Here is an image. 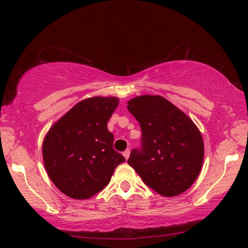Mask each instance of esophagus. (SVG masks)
<instances>
[{
	"mask_svg": "<svg viewBox=\"0 0 248 248\" xmlns=\"http://www.w3.org/2000/svg\"><path fill=\"white\" fill-rule=\"evenodd\" d=\"M123 154H124V158H125V159H128V158H129V156H130V150H129V149H128V150H125Z\"/></svg>",
	"mask_w": 248,
	"mask_h": 248,
	"instance_id": "1",
	"label": "esophagus"
}]
</instances>
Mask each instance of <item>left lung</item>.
Here are the masks:
<instances>
[{"label": "left lung", "mask_w": 248, "mask_h": 248, "mask_svg": "<svg viewBox=\"0 0 248 248\" xmlns=\"http://www.w3.org/2000/svg\"><path fill=\"white\" fill-rule=\"evenodd\" d=\"M127 107L142 132L141 146L131 151L128 164L157 194H183L202 166L203 141L198 128L162 96H139Z\"/></svg>", "instance_id": "left-lung-1"}]
</instances>
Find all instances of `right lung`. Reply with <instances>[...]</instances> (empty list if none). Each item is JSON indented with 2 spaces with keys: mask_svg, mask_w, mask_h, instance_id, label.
Here are the masks:
<instances>
[{
  "mask_svg": "<svg viewBox=\"0 0 248 248\" xmlns=\"http://www.w3.org/2000/svg\"><path fill=\"white\" fill-rule=\"evenodd\" d=\"M119 104L116 97H93L75 105L45 138L43 156L50 179L64 195L89 199L110 182L125 158L114 149L107 123Z\"/></svg>",
  "mask_w": 248,
  "mask_h": 248,
  "instance_id": "right-lung-1",
  "label": "right lung"
}]
</instances>
